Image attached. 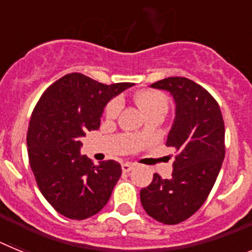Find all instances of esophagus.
I'll return each mask as SVG.
<instances>
[{
    "label": "esophagus",
    "instance_id": "esophagus-1",
    "mask_svg": "<svg viewBox=\"0 0 252 252\" xmlns=\"http://www.w3.org/2000/svg\"><path fill=\"white\" fill-rule=\"evenodd\" d=\"M133 164H130V162H125V164H122V171L124 173H128V171H131L133 169Z\"/></svg>",
    "mask_w": 252,
    "mask_h": 252
}]
</instances>
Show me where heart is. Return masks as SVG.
I'll return each mask as SVG.
<instances>
[{
	"label": "heart",
	"instance_id": "obj_1",
	"mask_svg": "<svg viewBox=\"0 0 252 252\" xmlns=\"http://www.w3.org/2000/svg\"><path fill=\"white\" fill-rule=\"evenodd\" d=\"M136 102L141 111L145 115L151 112L155 108H165L168 106V101L166 97L162 93L158 92V91H142V92L136 94ZM122 108V99L121 98H113L110 103L106 107V116L108 119H115L120 113Z\"/></svg>",
	"mask_w": 252,
	"mask_h": 252
}]
</instances>
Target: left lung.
Returning a JSON list of instances; mask_svg holds the SVG:
<instances>
[{"mask_svg":"<svg viewBox=\"0 0 252 252\" xmlns=\"http://www.w3.org/2000/svg\"><path fill=\"white\" fill-rule=\"evenodd\" d=\"M150 87L166 91L174 99L166 145L177 155L170 179L154 174L140 190V199L154 220L177 224L201 208L215 186L224 159V124L216 99L188 78H164Z\"/></svg>","mask_w":252,"mask_h":252,"instance_id":"obj_1","label":"left lung"}]
</instances>
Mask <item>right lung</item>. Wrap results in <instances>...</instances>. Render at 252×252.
Masks as SVG:
<instances>
[{"label":"right lung","instance_id":"add662e5","mask_svg":"<svg viewBox=\"0 0 252 252\" xmlns=\"http://www.w3.org/2000/svg\"><path fill=\"white\" fill-rule=\"evenodd\" d=\"M133 83H99L70 73L43 93L28 130L29 161L37 187L55 211L70 220L98 213L122 174L115 160L94 165L82 155V137L98 130L104 107Z\"/></svg>","mask_w":252,"mask_h":252}]
</instances>
